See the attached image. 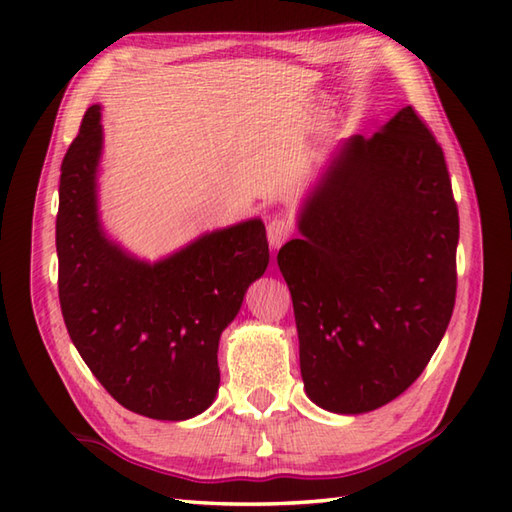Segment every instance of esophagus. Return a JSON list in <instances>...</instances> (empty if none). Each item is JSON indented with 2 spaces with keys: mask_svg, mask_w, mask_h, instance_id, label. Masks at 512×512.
<instances>
[{
  "mask_svg": "<svg viewBox=\"0 0 512 512\" xmlns=\"http://www.w3.org/2000/svg\"><path fill=\"white\" fill-rule=\"evenodd\" d=\"M266 231H268L270 246L277 250L279 246H284L288 242V237L292 233V226H290V222L284 220V217H273V220L268 222Z\"/></svg>",
  "mask_w": 512,
  "mask_h": 512,
  "instance_id": "obj_1",
  "label": "esophagus"
}]
</instances>
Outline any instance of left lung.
Listing matches in <instances>:
<instances>
[{
    "label": "left lung",
    "instance_id": "1",
    "mask_svg": "<svg viewBox=\"0 0 512 512\" xmlns=\"http://www.w3.org/2000/svg\"><path fill=\"white\" fill-rule=\"evenodd\" d=\"M277 264L314 405L356 416L398 398L438 350L455 303L460 222L447 162L413 107L341 140Z\"/></svg>",
    "mask_w": 512,
    "mask_h": 512
}]
</instances>
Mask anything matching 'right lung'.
<instances>
[{
  "label": "right lung",
  "mask_w": 512,
  "mask_h": 512,
  "mask_svg": "<svg viewBox=\"0 0 512 512\" xmlns=\"http://www.w3.org/2000/svg\"><path fill=\"white\" fill-rule=\"evenodd\" d=\"M101 156V105H92L61 165L57 255L65 328L125 409L189 420L215 400L217 345L268 266L266 226L253 217L147 262L105 233Z\"/></svg>",
  "instance_id": "obj_1"
}]
</instances>
